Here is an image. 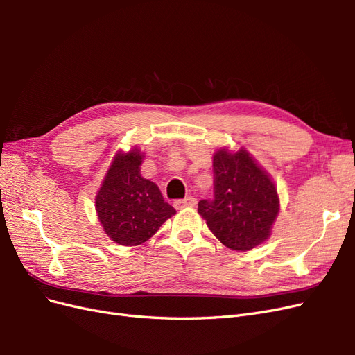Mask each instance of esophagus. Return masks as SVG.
I'll use <instances>...</instances> for the list:
<instances>
[{"label":"esophagus","mask_w":355,"mask_h":355,"mask_svg":"<svg viewBox=\"0 0 355 355\" xmlns=\"http://www.w3.org/2000/svg\"><path fill=\"white\" fill-rule=\"evenodd\" d=\"M196 204H197V200H196L194 197H187V198H184V200L175 201V207H176L178 210H180V209H184V207H194Z\"/></svg>","instance_id":"1"}]
</instances>
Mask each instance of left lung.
<instances>
[{
	"instance_id": "obj_1",
	"label": "left lung",
	"mask_w": 355,
	"mask_h": 355,
	"mask_svg": "<svg viewBox=\"0 0 355 355\" xmlns=\"http://www.w3.org/2000/svg\"><path fill=\"white\" fill-rule=\"evenodd\" d=\"M214 200L198 202L200 216L223 245L247 252L270 239L280 211L272 178L244 146L213 154Z\"/></svg>"
}]
</instances>
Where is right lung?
Segmentation results:
<instances>
[{"mask_svg":"<svg viewBox=\"0 0 355 355\" xmlns=\"http://www.w3.org/2000/svg\"><path fill=\"white\" fill-rule=\"evenodd\" d=\"M144 157L137 146L127 153L118 149L94 197L105 234L120 245L145 243L176 214L154 182L141 175Z\"/></svg>","mask_w":355,"mask_h":355,"instance_id":"right-lung-1","label":"right lung"}]
</instances>
